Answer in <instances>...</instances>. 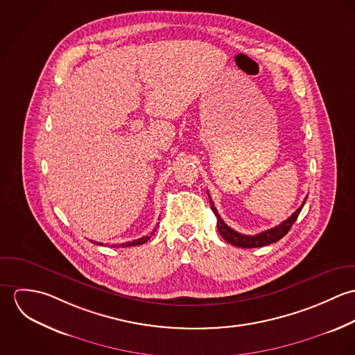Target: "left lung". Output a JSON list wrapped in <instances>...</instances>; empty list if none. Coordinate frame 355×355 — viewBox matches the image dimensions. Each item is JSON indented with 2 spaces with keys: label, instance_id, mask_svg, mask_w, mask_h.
<instances>
[{
  "label": "left lung",
  "instance_id": "left-lung-1",
  "mask_svg": "<svg viewBox=\"0 0 355 355\" xmlns=\"http://www.w3.org/2000/svg\"><path fill=\"white\" fill-rule=\"evenodd\" d=\"M207 196H209V191H207ZM307 197L304 198L302 205L287 218L284 220L282 224L270 228V230H266L258 235H243V234H239L236 231H234L231 227H228L224 220L220 217L217 209L214 207V203L211 201L210 196H209V202H210V207L213 210V213L216 214L217 217V230L220 232V235L231 245L236 246V248H243V249H250V248H262V246H266V245H270V243H275L277 241H280L293 227V224L295 223V220L298 218L302 207H304V202H306Z\"/></svg>",
  "mask_w": 355,
  "mask_h": 355
}]
</instances>
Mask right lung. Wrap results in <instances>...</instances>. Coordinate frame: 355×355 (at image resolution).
Instances as JSON below:
<instances>
[{
    "label": "right lung",
    "instance_id": "add662e5",
    "mask_svg": "<svg viewBox=\"0 0 355 355\" xmlns=\"http://www.w3.org/2000/svg\"><path fill=\"white\" fill-rule=\"evenodd\" d=\"M157 231V228H154L153 230L152 234L150 235H148V236H144V238H139V239H137V241H132V242H125V243H120V245H117L116 248H130V246H137V245H144V243H146L150 238H152V235H154V232ZM93 242V241H92ZM97 245H102L101 242H96ZM114 248V246H113Z\"/></svg>",
    "mask_w": 355,
    "mask_h": 355
}]
</instances>
